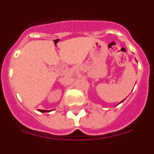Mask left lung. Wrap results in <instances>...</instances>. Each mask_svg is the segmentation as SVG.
Instances as JSON below:
<instances>
[{
	"mask_svg": "<svg viewBox=\"0 0 154 154\" xmlns=\"http://www.w3.org/2000/svg\"><path fill=\"white\" fill-rule=\"evenodd\" d=\"M124 100H125V99H123V101H121V102H120V103H118V105H119V104H120V103H123V101H124Z\"/></svg>",
	"mask_w": 154,
	"mask_h": 154,
	"instance_id": "obj_1",
	"label": "left lung"
}]
</instances>
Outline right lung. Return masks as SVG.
Masks as SVG:
<instances>
[{
    "label": "right lung",
    "instance_id": "right-lung-1",
    "mask_svg": "<svg viewBox=\"0 0 154 154\" xmlns=\"http://www.w3.org/2000/svg\"><path fill=\"white\" fill-rule=\"evenodd\" d=\"M40 112H51V110H40Z\"/></svg>",
    "mask_w": 154,
    "mask_h": 154
}]
</instances>
